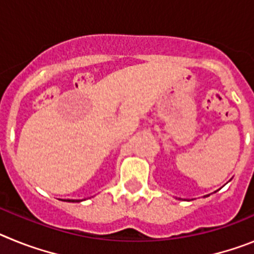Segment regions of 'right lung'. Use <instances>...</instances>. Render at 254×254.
I'll use <instances>...</instances> for the list:
<instances>
[{
    "label": "right lung",
    "mask_w": 254,
    "mask_h": 254,
    "mask_svg": "<svg viewBox=\"0 0 254 254\" xmlns=\"http://www.w3.org/2000/svg\"><path fill=\"white\" fill-rule=\"evenodd\" d=\"M72 202H73V201H72Z\"/></svg>",
    "instance_id": "1"
}]
</instances>
